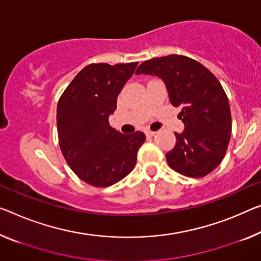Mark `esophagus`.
Masks as SVG:
<instances>
[{"instance_id":"34e87169","label":"esophagus","mask_w":261,"mask_h":261,"mask_svg":"<svg viewBox=\"0 0 261 261\" xmlns=\"http://www.w3.org/2000/svg\"><path fill=\"white\" fill-rule=\"evenodd\" d=\"M155 134H156L155 132H151V130H147V132H146V135L148 136V138H153V136H154Z\"/></svg>"}]
</instances>
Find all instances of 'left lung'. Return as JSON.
Returning a JSON list of instances; mask_svg holds the SVG:
<instances>
[{"label":"left lung","instance_id":"8db88e82","mask_svg":"<svg viewBox=\"0 0 261 261\" xmlns=\"http://www.w3.org/2000/svg\"><path fill=\"white\" fill-rule=\"evenodd\" d=\"M136 74L163 80L172 106L181 107L182 133L166 154L172 169L189 177H203L222 162L231 136L228 100L218 79L202 64L170 55L143 62Z\"/></svg>","mask_w":261,"mask_h":261}]
</instances>
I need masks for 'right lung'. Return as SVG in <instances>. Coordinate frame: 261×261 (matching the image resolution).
<instances>
[{"label": "right lung", "instance_id": "add662e5", "mask_svg": "<svg viewBox=\"0 0 261 261\" xmlns=\"http://www.w3.org/2000/svg\"><path fill=\"white\" fill-rule=\"evenodd\" d=\"M138 63L90 64L64 91L57 106L59 146L66 162L84 182L110 187L133 170L146 136L121 134L108 123L118 95Z\"/></svg>", "mask_w": 261, "mask_h": 261}]
</instances>
